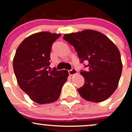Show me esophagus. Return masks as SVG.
Returning a JSON list of instances; mask_svg holds the SVG:
<instances>
[{
  "label": "esophagus",
  "mask_w": 132,
  "mask_h": 132,
  "mask_svg": "<svg viewBox=\"0 0 132 132\" xmlns=\"http://www.w3.org/2000/svg\"><path fill=\"white\" fill-rule=\"evenodd\" d=\"M76 73H77V70L76 69H74V68H72V69L69 70V74H70V76L74 75V74H76Z\"/></svg>",
  "instance_id": "1"
}]
</instances>
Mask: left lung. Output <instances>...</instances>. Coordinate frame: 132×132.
I'll list each match as a JSON object with an SVG mask.
<instances>
[{"label": "left lung", "instance_id": "obj_1", "mask_svg": "<svg viewBox=\"0 0 132 132\" xmlns=\"http://www.w3.org/2000/svg\"><path fill=\"white\" fill-rule=\"evenodd\" d=\"M63 39L72 45L81 63L88 61L87 70H81L85 83L78 91L87 101L100 103L115 92L122 73L118 48L101 32L94 30L65 34Z\"/></svg>", "mask_w": 132, "mask_h": 132}]
</instances>
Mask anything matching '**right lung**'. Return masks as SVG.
<instances>
[{
    "label": "right lung",
    "instance_id": "obj_1",
    "mask_svg": "<svg viewBox=\"0 0 132 132\" xmlns=\"http://www.w3.org/2000/svg\"><path fill=\"white\" fill-rule=\"evenodd\" d=\"M60 36L47 31L32 34L23 40L16 51L13 66L18 84L38 104L57 101L69 76L66 70L53 68L47 70L52 45Z\"/></svg>",
    "mask_w": 132,
    "mask_h": 132
}]
</instances>
